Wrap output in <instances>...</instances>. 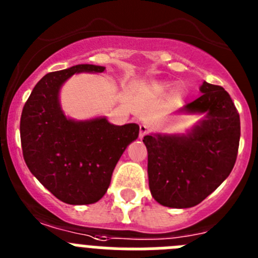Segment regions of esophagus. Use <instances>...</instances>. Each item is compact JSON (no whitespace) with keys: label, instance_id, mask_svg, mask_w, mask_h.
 Instances as JSON below:
<instances>
[{"label":"esophagus","instance_id":"esophagus-1","mask_svg":"<svg viewBox=\"0 0 258 258\" xmlns=\"http://www.w3.org/2000/svg\"><path fill=\"white\" fill-rule=\"evenodd\" d=\"M149 133V126L146 124H141L140 125V136L141 138H143V137L146 136V134Z\"/></svg>","mask_w":258,"mask_h":258}]
</instances>
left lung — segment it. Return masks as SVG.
<instances>
[{
	"label": "left lung",
	"instance_id": "1",
	"mask_svg": "<svg viewBox=\"0 0 258 258\" xmlns=\"http://www.w3.org/2000/svg\"><path fill=\"white\" fill-rule=\"evenodd\" d=\"M179 113L203 115L186 133L143 137L149 154V186L159 204L191 208L229 177L238 155L240 118L229 93L207 81Z\"/></svg>",
	"mask_w": 258,
	"mask_h": 258
}]
</instances>
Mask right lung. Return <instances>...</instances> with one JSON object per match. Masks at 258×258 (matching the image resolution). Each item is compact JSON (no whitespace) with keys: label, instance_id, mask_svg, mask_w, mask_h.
Listing matches in <instances>:
<instances>
[{"label":"right lung","instance_id":"right-lung-1","mask_svg":"<svg viewBox=\"0 0 258 258\" xmlns=\"http://www.w3.org/2000/svg\"><path fill=\"white\" fill-rule=\"evenodd\" d=\"M106 67L77 64L45 75L36 84L20 117L24 161L59 200L72 206L102 199L122 152L138 138V124L118 126L106 116L75 120L66 116L59 94L75 74H102Z\"/></svg>","mask_w":258,"mask_h":258}]
</instances>
